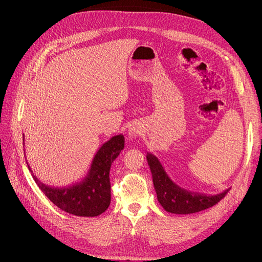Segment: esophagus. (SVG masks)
Instances as JSON below:
<instances>
[{"instance_id": "1", "label": "esophagus", "mask_w": 262, "mask_h": 262, "mask_svg": "<svg viewBox=\"0 0 262 262\" xmlns=\"http://www.w3.org/2000/svg\"><path fill=\"white\" fill-rule=\"evenodd\" d=\"M128 134L130 137H137L140 134V128L136 125H133L129 129H128Z\"/></svg>"}]
</instances>
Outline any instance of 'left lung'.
Listing matches in <instances>:
<instances>
[{"label": "left lung", "instance_id": "1", "mask_svg": "<svg viewBox=\"0 0 262 262\" xmlns=\"http://www.w3.org/2000/svg\"><path fill=\"white\" fill-rule=\"evenodd\" d=\"M158 200L163 208L172 213L188 214L207 209L219 203L230 189L214 196H206L185 192L177 186L167 175L160 161L152 155H147Z\"/></svg>", "mask_w": 262, "mask_h": 262}]
</instances>
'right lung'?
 <instances>
[{
    "instance_id": "add662e5",
    "label": "right lung",
    "mask_w": 262,
    "mask_h": 262,
    "mask_svg": "<svg viewBox=\"0 0 262 262\" xmlns=\"http://www.w3.org/2000/svg\"><path fill=\"white\" fill-rule=\"evenodd\" d=\"M123 147L124 137L122 135L115 136L108 140L100 147L94 157L91 169L86 178L82 182L68 188H50L41 183L35 176L33 178L43 194L65 212L79 216H97L104 212L110 205V168Z\"/></svg>"
}]
</instances>
